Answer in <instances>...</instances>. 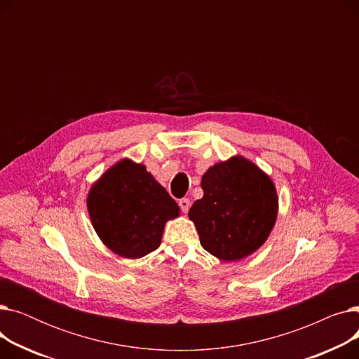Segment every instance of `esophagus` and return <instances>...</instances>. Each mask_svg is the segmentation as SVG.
<instances>
[{
	"mask_svg": "<svg viewBox=\"0 0 359 359\" xmlns=\"http://www.w3.org/2000/svg\"><path fill=\"white\" fill-rule=\"evenodd\" d=\"M179 206H180L182 212H183V214H186L187 211H189V208H191V201L187 199V198H183V199H180V201H179Z\"/></svg>",
	"mask_w": 359,
	"mask_h": 359,
	"instance_id": "esophagus-1",
	"label": "esophagus"
}]
</instances>
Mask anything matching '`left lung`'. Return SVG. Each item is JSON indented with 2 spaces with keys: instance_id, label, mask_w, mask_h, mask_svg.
Wrapping results in <instances>:
<instances>
[{
  "instance_id": "8db88e82",
  "label": "left lung",
  "mask_w": 359,
  "mask_h": 359,
  "mask_svg": "<svg viewBox=\"0 0 359 359\" xmlns=\"http://www.w3.org/2000/svg\"><path fill=\"white\" fill-rule=\"evenodd\" d=\"M202 199L189 218L201 246L224 262L255 253L265 243L278 217V194L272 179L243 156L211 165L202 176Z\"/></svg>"
}]
</instances>
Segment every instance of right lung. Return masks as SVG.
<instances>
[{
	"mask_svg": "<svg viewBox=\"0 0 359 359\" xmlns=\"http://www.w3.org/2000/svg\"><path fill=\"white\" fill-rule=\"evenodd\" d=\"M87 210L104 246L126 259L154 252L165 222L180 215L179 205L145 165L129 158L113 164L93 183Z\"/></svg>",
	"mask_w": 359,
	"mask_h": 359,
	"instance_id": "obj_1",
	"label": "right lung"
}]
</instances>
